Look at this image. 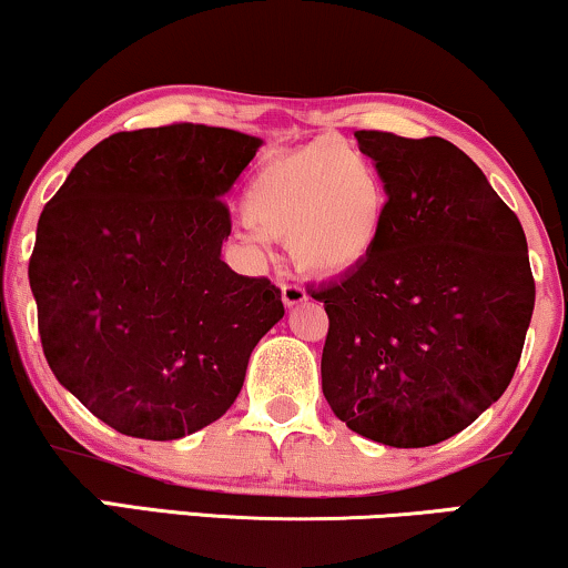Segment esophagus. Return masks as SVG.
Listing matches in <instances>:
<instances>
[{"instance_id":"1","label":"esophagus","mask_w":568,"mask_h":568,"mask_svg":"<svg viewBox=\"0 0 568 568\" xmlns=\"http://www.w3.org/2000/svg\"><path fill=\"white\" fill-rule=\"evenodd\" d=\"M280 293H283V304L285 306H298L306 301V291L296 283H283L280 285Z\"/></svg>"}]
</instances>
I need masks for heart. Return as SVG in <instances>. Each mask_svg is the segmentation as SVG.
Returning <instances> with one entry per match:
<instances>
[{"label":"heart","instance_id":"heart-1","mask_svg":"<svg viewBox=\"0 0 568 568\" xmlns=\"http://www.w3.org/2000/svg\"><path fill=\"white\" fill-rule=\"evenodd\" d=\"M243 241L267 251L288 239L298 270L335 277L375 254L387 220V191L358 149L314 141L270 156L243 196Z\"/></svg>","mask_w":568,"mask_h":568}]
</instances>
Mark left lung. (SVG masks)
<instances>
[{
    "instance_id": "1",
    "label": "left lung",
    "mask_w": 568,
    "mask_h": 568,
    "mask_svg": "<svg viewBox=\"0 0 568 568\" xmlns=\"http://www.w3.org/2000/svg\"><path fill=\"white\" fill-rule=\"evenodd\" d=\"M387 191L362 267L312 288L329 320L322 393L348 429L425 448L504 396L535 308L521 222L450 141L356 131Z\"/></svg>"
}]
</instances>
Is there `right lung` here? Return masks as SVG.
<instances>
[{"mask_svg": "<svg viewBox=\"0 0 568 568\" xmlns=\"http://www.w3.org/2000/svg\"><path fill=\"white\" fill-rule=\"evenodd\" d=\"M262 146L193 123L114 133L44 206L28 280L60 385L118 433L178 440L239 398L280 288L220 260L225 196Z\"/></svg>", "mask_w": 568, "mask_h": 568, "instance_id": "add662e5", "label": "right lung"}]
</instances>
